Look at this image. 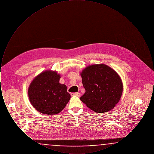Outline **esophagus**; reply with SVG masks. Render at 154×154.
I'll return each mask as SVG.
<instances>
[{
  "label": "esophagus",
  "instance_id": "esophagus-1",
  "mask_svg": "<svg viewBox=\"0 0 154 154\" xmlns=\"http://www.w3.org/2000/svg\"><path fill=\"white\" fill-rule=\"evenodd\" d=\"M70 95L71 96H76L79 97L80 96V94L79 92H75V93H72Z\"/></svg>",
  "mask_w": 154,
  "mask_h": 154
}]
</instances>
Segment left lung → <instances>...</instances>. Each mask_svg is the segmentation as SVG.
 Segmentation results:
<instances>
[{
    "instance_id": "left-lung-1",
    "label": "left lung",
    "mask_w": 154,
    "mask_h": 154,
    "mask_svg": "<svg viewBox=\"0 0 154 154\" xmlns=\"http://www.w3.org/2000/svg\"><path fill=\"white\" fill-rule=\"evenodd\" d=\"M85 89L80 100L91 110L106 112L119 102L123 92V84L119 74L104 64L91 65L80 73Z\"/></svg>"
}]
</instances>
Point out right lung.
Segmentation results:
<instances>
[{"instance_id":"right-lung-1","label":"right lung","mask_w":154,"mask_h":154,"mask_svg":"<svg viewBox=\"0 0 154 154\" xmlns=\"http://www.w3.org/2000/svg\"><path fill=\"white\" fill-rule=\"evenodd\" d=\"M60 75L56 71L45 70L30 84L28 94L32 106L40 113L55 115L63 110L70 99L67 87L59 83Z\"/></svg>"}]
</instances>
